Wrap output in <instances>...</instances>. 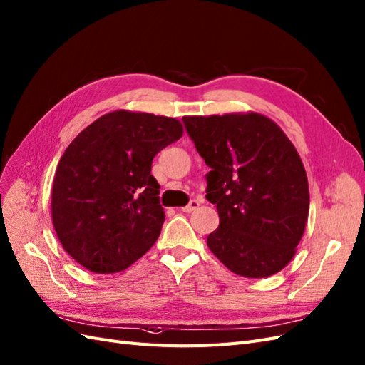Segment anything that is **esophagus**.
Here are the masks:
<instances>
[{"label": "esophagus", "mask_w": 365, "mask_h": 365, "mask_svg": "<svg viewBox=\"0 0 365 365\" xmlns=\"http://www.w3.org/2000/svg\"><path fill=\"white\" fill-rule=\"evenodd\" d=\"M199 205H200V203L197 202V200H191L188 205L182 207V211H183V212H192L194 210H197V207H199Z\"/></svg>", "instance_id": "34e87169"}]
</instances>
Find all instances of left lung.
Returning <instances> with one entry per match:
<instances>
[{
    "mask_svg": "<svg viewBox=\"0 0 365 365\" xmlns=\"http://www.w3.org/2000/svg\"><path fill=\"white\" fill-rule=\"evenodd\" d=\"M185 128L211 171L206 199L220 225L207 247L234 274L270 277L289 264L304 234V165L278 125L258 113L185 116Z\"/></svg>",
    "mask_w": 365,
    "mask_h": 365,
    "instance_id": "left-lung-1",
    "label": "left lung"
}]
</instances>
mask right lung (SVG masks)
<instances>
[{
	"label": "right lung",
	"mask_w": 365,
	"mask_h": 365,
	"mask_svg": "<svg viewBox=\"0 0 365 365\" xmlns=\"http://www.w3.org/2000/svg\"><path fill=\"white\" fill-rule=\"evenodd\" d=\"M183 134L174 118L118 110L90 123L58 163L51 220L66 252L95 274L125 270L165 222L154 155Z\"/></svg>",
	"instance_id": "1"
}]
</instances>
